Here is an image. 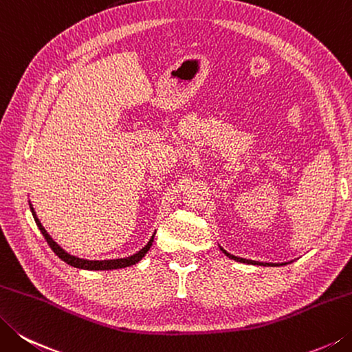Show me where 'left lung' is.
<instances>
[{
  "label": "left lung",
  "instance_id": "8db88e82",
  "mask_svg": "<svg viewBox=\"0 0 352 352\" xmlns=\"http://www.w3.org/2000/svg\"><path fill=\"white\" fill-rule=\"evenodd\" d=\"M222 250V253H225V256H228L230 258H233V261H237V262H242V263H250V265H265V267H273V263H262V262H256V261H247V258H242V257H236V256H233V254H230V253H227V251H225L223 248H221ZM274 265H277V263H274Z\"/></svg>",
  "mask_w": 352,
  "mask_h": 352
}]
</instances>
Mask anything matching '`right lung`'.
Masks as SVG:
<instances>
[{"mask_svg":"<svg viewBox=\"0 0 352 352\" xmlns=\"http://www.w3.org/2000/svg\"><path fill=\"white\" fill-rule=\"evenodd\" d=\"M30 210H32V214H33V219H35V222L38 225L39 231H41V234L44 236L45 242L49 243V247L53 250V253H55L61 261H64L65 263L72 265V267L75 268H81V270H118V268H125V267H131V265L138 263L141 258L147 254V251L150 250L151 243H153V239H155V234L151 236V239L148 241V243L145 245V247L138 251L136 254L130 256V257H125V258H113V261H85V258H79V257H75L72 256L69 253H65V251L59 247V245L53 241V239L47 234V231L44 230V227L41 225V222H39V219L36 217L35 214V210L32 208L30 205Z\"/></svg>","mask_w":352,"mask_h":352,"instance_id":"1","label":"right lung"}]
</instances>
